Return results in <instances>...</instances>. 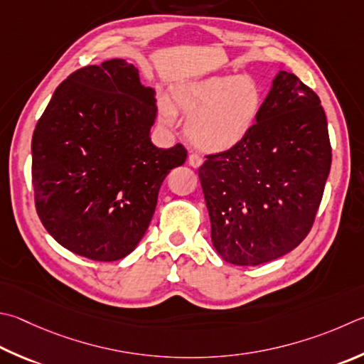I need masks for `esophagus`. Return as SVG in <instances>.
Segmentation results:
<instances>
[{
  "instance_id": "obj_1",
  "label": "esophagus",
  "mask_w": 364,
  "mask_h": 364,
  "mask_svg": "<svg viewBox=\"0 0 364 364\" xmlns=\"http://www.w3.org/2000/svg\"><path fill=\"white\" fill-rule=\"evenodd\" d=\"M188 162H189L191 167L199 168L203 161H202V157H200L199 154H189V157H188Z\"/></svg>"
}]
</instances>
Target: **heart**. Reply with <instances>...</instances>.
<instances>
[{
    "instance_id": "heart-1",
    "label": "heart",
    "mask_w": 364,
    "mask_h": 364,
    "mask_svg": "<svg viewBox=\"0 0 364 364\" xmlns=\"http://www.w3.org/2000/svg\"><path fill=\"white\" fill-rule=\"evenodd\" d=\"M264 92L253 77L211 76L184 84L173 94L175 107L189 117L188 136L196 148L221 153L250 135L264 108ZM165 124H173L168 105L162 107Z\"/></svg>"
}]
</instances>
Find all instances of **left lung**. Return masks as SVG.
<instances>
[{
	"instance_id": "left-lung-1",
	"label": "left lung",
	"mask_w": 364,
	"mask_h": 364,
	"mask_svg": "<svg viewBox=\"0 0 364 364\" xmlns=\"http://www.w3.org/2000/svg\"><path fill=\"white\" fill-rule=\"evenodd\" d=\"M205 157L199 178L211 242L224 261L257 266L306 239L331 168V143L320 98L299 77L280 71L245 140Z\"/></svg>"
}]
</instances>
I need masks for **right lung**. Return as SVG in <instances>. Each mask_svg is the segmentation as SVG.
Instances as JSON below:
<instances>
[{"instance_id":"1","label":"right lung","mask_w":364,"mask_h":364,"mask_svg":"<svg viewBox=\"0 0 364 364\" xmlns=\"http://www.w3.org/2000/svg\"><path fill=\"white\" fill-rule=\"evenodd\" d=\"M154 90L122 58L84 67L55 89L31 140L35 205L62 247L117 261L143 239L161 184L188 157L151 143Z\"/></svg>"}]
</instances>
